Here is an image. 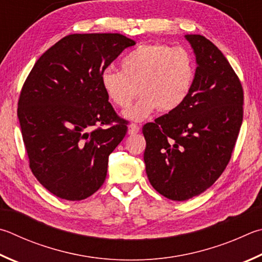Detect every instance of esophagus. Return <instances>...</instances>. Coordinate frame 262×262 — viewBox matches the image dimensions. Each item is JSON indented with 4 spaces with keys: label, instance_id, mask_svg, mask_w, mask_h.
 I'll list each match as a JSON object with an SVG mask.
<instances>
[{
    "label": "esophagus",
    "instance_id": "1",
    "mask_svg": "<svg viewBox=\"0 0 262 262\" xmlns=\"http://www.w3.org/2000/svg\"><path fill=\"white\" fill-rule=\"evenodd\" d=\"M139 132H140V127L135 125V123H130V125L128 126V134H129V135L137 134Z\"/></svg>",
    "mask_w": 262,
    "mask_h": 262
}]
</instances>
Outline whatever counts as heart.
I'll return each instance as SVG.
<instances>
[{"mask_svg": "<svg viewBox=\"0 0 262 262\" xmlns=\"http://www.w3.org/2000/svg\"><path fill=\"white\" fill-rule=\"evenodd\" d=\"M194 73L188 50L151 43L130 50L121 60V71L104 70L99 80L106 97L120 108L130 105L139 88L141 98L123 117L142 121L157 108L172 112L182 105L192 89Z\"/></svg>", "mask_w": 262, "mask_h": 262, "instance_id": "obj_1", "label": "heart"}]
</instances>
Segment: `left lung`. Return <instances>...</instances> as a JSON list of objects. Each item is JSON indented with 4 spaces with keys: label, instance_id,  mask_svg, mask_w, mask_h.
<instances>
[{
    "label": "left lung",
    "instance_id": "left-lung-1",
    "mask_svg": "<svg viewBox=\"0 0 262 262\" xmlns=\"http://www.w3.org/2000/svg\"><path fill=\"white\" fill-rule=\"evenodd\" d=\"M196 56L191 92L177 110L143 126L147 179L172 201H187L220 178L243 121V88L205 36H184Z\"/></svg>",
    "mask_w": 262,
    "mask_h": 262
}]
</instances>
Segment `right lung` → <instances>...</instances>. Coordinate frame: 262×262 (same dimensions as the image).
Returning a JSON list of instances; mask_svg holds the SVG:
<instances>
[{"label": "right lung", "instance_id": "right-lung-1", "mask_svg": "<svg viewBox=\"0 0 262 262\" xmlns=\"http://www.w3.org/2000/svg\"><path fill=\"white\" fill-rule=\"evenodd\" d=\"M134 45L119 33L71 34L47 50L28 74L18 119L32 172L55 196L82 201L105 181L108 156L127 126L99 78Z\"/></svg>", "mask_w": 262, "mask_h": 262}]
</instances>
